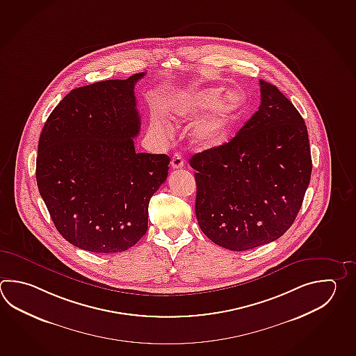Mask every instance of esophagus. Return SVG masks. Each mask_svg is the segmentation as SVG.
Masks as SVG:
<instances>
[{"instance_id": "obj_1", "label": "esophagus", "mask_w": 356, "mask_h": 356, "mask_svg": "<svg viewBox=\"0 0 356 356\" xmlns=\"http://www.w3.org/2000/svg\"><path fill=\"white\" fill-rule=\"evenodd\" d=\"M171 166H172L174 170H179V168L184 167V159H182L181 154L175 153L174 157L171 160Z\"/></svg>"}]
</instances>
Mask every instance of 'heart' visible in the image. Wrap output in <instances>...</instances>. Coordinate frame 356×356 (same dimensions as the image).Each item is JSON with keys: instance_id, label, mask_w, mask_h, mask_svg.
Segmentation results:
<instances>
[{"instance_id": "b5f03b06", "label": "heart", "mask_w": 356, "mask_h": 356, "mask_svg": "<svg viewBox=\"0 0 356 356\" xmlns=\"http://www.w3.org/2000/svg\"><path fill=\"white\" fill-rule=\"evenodd\" d=\"M245 104L246 95L237 88L225 94L219 88H204L179 95L170 108V115L177 124L193 123L196 120L190 129L193 148L200 152L214 151L228 142L233 124ZM162 128L171 131L168 124H163Z\"/></svg>"}]
</instances>
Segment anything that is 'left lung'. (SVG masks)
<instances>
[{
  "instance_id": "8db88e82",
  "label": "left lung",
  "mask_w": 356,
  "mask_h": 356,
  "mask_svg": "<svg viewBox=\"0 0 356 356\" xmlns=\"http://www.w3.org/2000/svg\"><path fill=\"white\" fill-rule=\"evenodd\" d=\"M261 105L234 138L195 153L196 219L231 251L277 240L291 228L312 172L307 125L279 88L260 80Z\"/></svg>"
}]
</instances>
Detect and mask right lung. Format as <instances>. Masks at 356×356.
Wrapping results in <instances>:
<instances>
[{
  "mask_svg": "<svg viewBox=\"0 0 356 356\" xmlns=\"http://www.w3.org/2000/svg\"><path fill=\"white\" fill-rule=\"evenodd\" d=\"M145 74L73 88L44 124L38 189L62 237L85 251L134 246L166 181L168 156L137 153L133 142L140 129L134 86Z\"/></svg>",
  "mask_w": 356,
  "mask_h": 356,
  "instance_id": "add662e5",
  "label": "right lung"
}]
</instances>
